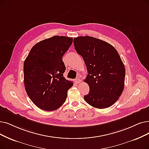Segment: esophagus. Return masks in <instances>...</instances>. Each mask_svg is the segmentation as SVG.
I'll list each match as a JSON object with an SVG mask.
<instances>
[{
	"label": "esophagus",
	"instance_id": "obj_1",
	"mask_svg": "<svg viewBox=\"0 0 149 149\" xmlns=\"http://www.w3.org/2000/svg\"><path fill=\"white\" fill-rule=\"evenodd\" d=\"M81 81V79H80L79 78H77L75 79V81H74V82H75V83H76V84H80Z\"/></svg>",
	"mask_w": 149,
	"mask_h": 149
}]
</instances>
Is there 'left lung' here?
<instances>
[{"label": "left lung", "mask_w": 149, "mask_h": 149, "mask_svg": "<svg viewBox=\"0 0 149 149\" xmlns=\"http://www.w3.org/2000/svg\"><path fill=\"white\" fill-rule=\"evenodd\" d=\"M73 43L88 72L84 81L90 91L84 100L94 108H109L119 98L124 88L125 68L119 54L109 43L92 37L74 38Z\"/></svg>", "instance_id": "8db88e82"}]
</instances>
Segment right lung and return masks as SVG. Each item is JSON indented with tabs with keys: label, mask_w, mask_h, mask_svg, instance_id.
<instances>
[{
	"label": "right lung",
	"mask_w": 149,
	"mask_h": 149,
	"mask_svg": "<svg viewBox=\"0 0 149 149\" xmlns=\"http://www.w3.org/2000/svg\"><path fill=\"white\" fill-rule=\"evenodd\" d=\"M73 38L54 36L35 45L24 63L26 91L32 102L41 109L56 110L65 103L73 82L63 77L66 69L62 56Z\"/></svg>",
	"instance_id": "1"
}]
</instances>
